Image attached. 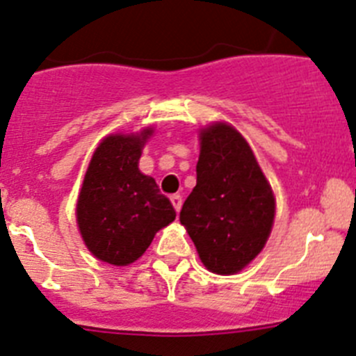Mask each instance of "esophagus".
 Instances as JSON below:
<instances>
[{
  "instance_id": "esophagus-1",
  "label": "esophagus",
  "mask_w": 356,
  "mask_h": 356,
  "mask_svg": "<svg viewBox=\"0 0 356 356\" xmlns=\"http://www.w3.org/2000/svg\"><path fill=\"white\" fill-rule=\"evenodd\" d=\"M170 200H172V206H174V209L179 213V211H181V207H182V197H181V195H172Z\"/></svg>"
}]
</instances>
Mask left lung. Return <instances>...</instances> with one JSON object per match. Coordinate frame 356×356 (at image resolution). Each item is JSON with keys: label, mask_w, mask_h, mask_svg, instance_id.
Listing matches in <instances>:
<instances>
[{"label": "left lung", "mask_w": 356, "mask_h": 356, "mask_svg": "<svg viewBox=\"0 0 356 356\" xmlns=\"http://www.w3.org/2000/svg\"><path fill=\"white\" fill-rule=\"evenodd\" d=\"M179 218L213 273H238L264 248L273 227V191L248 142L229 124L200 131L197 186Z\"/></svg>", "instance_id": "left-lung-1"}]
</instances>
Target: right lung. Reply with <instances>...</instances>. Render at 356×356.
Instances as JSON below:
<instances>
[{
    "label": "right lung",
    "mask_w": 356,
    "mask_h": 356,
    "mask_svg": "<svg viewBox=\"0 0 356 356\" xmlns=\"http://www.w3.org/2000/svg\"><path fill=\"white\" fill-rule=\"evenodd\" d=\"M152 127L110 134L99 143L85 174L76 218L86 248L99 261L127 266L145 254L156 232L175 220L170 200L138 168Z\"/></svg>",
    "instance_id": "obj_1"
}]
</instances>
